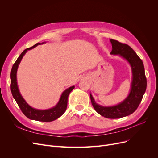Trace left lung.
Returning a JSON list of instances; mask_svg holds the SVG:
<instances>
[{
    "mask_svg": "<svg viewBox=\"0 0 158 158\" xmlns=\"http://www.w3.org/2000/svg\"><path fill=\"white\" fill-rule=\"evenodd\" d=\"M112 44L111 55H119L130 64L132 73L131 92L121 103L114 106H99L90 94V99L94 109L102 116L108 118H118L135 112L140 103L147 86L145 70L142 60L130 46L117 40H110Z\"/></svg>",
    "mask_w": 158,
    "mask_h": 158,
    "instance_id": "obj_1",
    "label": "left lung"
}]
</instances>
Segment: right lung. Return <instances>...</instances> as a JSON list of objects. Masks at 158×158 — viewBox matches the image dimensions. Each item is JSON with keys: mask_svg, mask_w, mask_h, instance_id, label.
Returning <instances> with one entry per match:
<instances>
[{"mask_svg": "<svg viewBox=\"0 0 158 158\" xmlns=\"http://www.w3.org/2000/svg\"><path fill=\"white\" fill-rule=\"evenodd\" d=\"M44 43H42V44L37 43V44L32 46L31 47L25 49L22 52L21 55L18 56V58L13 64L11 70L10 89L12 96L14 98V99L16 100L19 107L20 108L22 113L24 114L28 118L31 119V120L42 122H51L56 120V118H58L61 115H63L64 113L65 112L66 107H67L69 95L71 92V91L74 88V85L64 91L61 95L58 103H57L54 107L47 110H39L30 106L29 105L26 103L24 99L22 98L18 87L16 78V73L18 68V65L20 64L21 60L22 59L23 55L26 54L27 51L34 48V47H37L38 45L43 44Z\"/></svg>", "mask_w": 158, "mask_h": 158, "instance_id": "obj_1", "label": "right lung"}]
</instances>
